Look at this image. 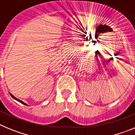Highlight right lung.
I'll list each match as a JSON object with an SVG mask.
<instances>
[{
  "mask_svg": "<svg viewBox=\"0 0 135 135\" xmlns=\"http://www.w3.org/2000/svg\"><path fill=\"white\" fill-rule=\"evenodd\" d=\"M10 95H11V96L12 97H13V99H15V100H17V101H19V102H20V103H22V104H23V105H27L26 104V103H25L24 102H23V101H21V100L18 99H17L16 97H14L13 95H11V93H10Z\"/></svg>",
  "mask_w": 135,
  "mask_h": 135,
  "instance_id": "obj_1",
  "label": "right lung"
}]
</instances>
